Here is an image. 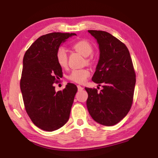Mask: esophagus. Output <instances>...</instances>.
Wrapping results in <instances>:
<instances>
[{
	"mask_svg": "<svg viewBox=\"0 0 158 158\" xmlns=\"http://www.w3.org/2000/svg\"><path fill=\"white\" fill-rule=\"evenodd\" d=\"M77 88H78V90H81L84 89V88H83L81 85H77Z\"/></svg>",
	"mask_w": 158,
	"mask_h": 158,
	"instance_id": "1",
	"label": "esophagus"
}]
</instances>
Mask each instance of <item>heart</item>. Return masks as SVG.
<instances>
[{"label":"heart","mask_w":158,"mask_h":158,"mask_svg":"<svg viewBox=\"0 0 158 158\" xmlns=\"http://www.w3.org/2000/svg\"><path fill=\"white\" fill-rule=\"evenodd\" d=\"M72 47L74 50L81 53L84 56H89L93 52L92 44L86 40H80L74 42ZM56 58L60 67L63 68H66L68 65V53L65 48L63 47L58 48L56 53ZM86 60L87 62H90V58H87ZM90 72L88 68L74 69L69 74L68 78L72 81L83 84L86 81L88 77L90 76Z\"/></svg>","instance_id":"b5f03b06"}]
</instances>
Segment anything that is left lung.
Masks as SVG:
<instances>
[{"instance_id":"8db88e82","label":"left lung","mask_w":158,"mask_h":158,"mask_svg":"<svg viewBox=\"0 0 158 158\" xmlns=\"http://www.w3.org/2000/svg\"><path fill=\"white\" fill-rule=\"evenodd\" d=\"M100 48L99 59L92 80L103 89L85 88L90 116L98 123L112 126L130 111L133 102L136 74L127 47L107 32L89 30Z\"/></svg>"}]
</instances>
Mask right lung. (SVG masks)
I'll return each instance as SVG.
<instances>
[{
  "instance_id": "obj_1",
  "label": "right lung",
  "mask_w": 158,
  "mask_h": 158,
  "mask_svg": "<svg viewBox=\"0 0 158 158\" xmlns=\"http://www.w3.org/2000/svg\"><path fill=\"white\" fill-rule=\"evenodd\" d=\"M75 33H51L37 38L26 51L23 60L20 88L26 113L40 129L52 132L68 122L76 85L68 83L56 92L54 83L63 76L56 53L63 42Z\"/></svg>"
}]
</instances>
